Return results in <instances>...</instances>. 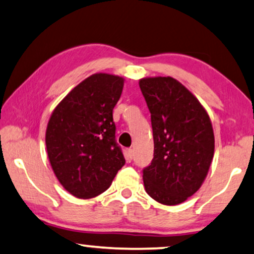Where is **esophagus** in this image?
<instances>
[{
  "instance_id": "34e87169",
  "label": "esophagus",
  "mask_w": 254,
  "mask_h": 254,
  "mask_svg": "<svg viewBox=\"0 0 254 254\" xmlns=\"http://www.w3.org/2000/svg\"><path fill=\"white\" fill-rule=\"evenodd\" d=\"M127 158H129V159L133 158V150H132V148H127Z\"/></svg>"
}]
</instances>
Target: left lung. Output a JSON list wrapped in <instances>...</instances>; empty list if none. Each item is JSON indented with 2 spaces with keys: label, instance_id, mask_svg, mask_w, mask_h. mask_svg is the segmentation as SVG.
Masks as SVG:
<instances>
[{
  "label": "left lung",
  "instance_id": "left-lung-1",
  "mask_svg": "<svg viewBox=\"0 0 254 254\" xmlns=\"http://www.w3.org/2000/svg\"><path fill=\"white\" fill-rule=\"evenodd\" d=\"M139 87L151 113L154 140L153 159L143 170L145 190L159 203L180 204L198 190L214 158L210 118L173 77H145Z\"/></svg>",
  "mask_w": 254,
  "mask_h": 254
}]
</instances>
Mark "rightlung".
I'll return each mask as SVG.
<instances>
[{
  "label": "right lung",
  "instance_id": "add662e5",
  "mask_svg": "<svg viewBox=\"0 0 254 254\" xmlns=\"http://www.w3.org/2000/svg\"><path fill=\"white\" fill-rule=\"evenodd\" d=\"M123 83V77L93 74L51 115L45 137L51 166L63 187L79 198L107 190L125 164L113 118Z\"/></svg>",
  "mask_w": 254,
  "mask_h": 254
}]
</instances>
